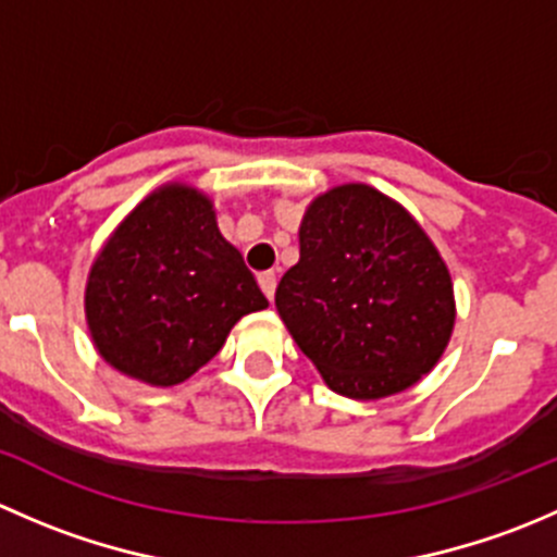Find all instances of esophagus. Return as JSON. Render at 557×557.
I'll list each match as a JSON object with an SVG mask.
<instances>
[{
    "label": "esophagus",
    "instance_id": "34e87169",
    "mask_svg": "<svg viewBox=\"0 0 557 557\" xmlns=\"http://www.w3.org/2000/svg\"><path fill=\"white\" fill-rule=\"evenodd\" d=\"M258 285H261V290L267 294V299L272 301L274 299V288H277V274L261 272V274H258Z\"/></svg>",
    "mask_w": 557,
    "mask_h": 557
}]
</instances>
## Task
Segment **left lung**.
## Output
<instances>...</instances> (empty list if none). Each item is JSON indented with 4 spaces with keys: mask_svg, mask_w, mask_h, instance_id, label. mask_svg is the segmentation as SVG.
I'll list each match as a JSON object with an SVG mask.
<instances>
[{
    "mask_svg": "<svg viewBox=\"0 0 557 557\" xmlns=\"http://www.w3.org/2000/svg\"><path fill=\"white\" fill-rule=\"evenodd\" d=\"M274 305L325 385L361 401L429 374L455 323L440 250L398 201L363 183L336 185L307 207L299 263Z\"/></svg>",
    "mask_w": 557,
    "mask_h": 557,
    "instance_id": "left-lung-1",
    "label": "left lung"
}]
</instances>
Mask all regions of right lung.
<instances>
[{"mask_svg":"<svg viewBox=\"0 0 557 557\" xmlns=\"http://www.w3.org/2000/svg\"><path fill=\"white\" fill-rule=\"evenodd\" d=\"M263 307L245 258L218 232L212 201L183 183L153 190L128 212L86 285L99 356L159 387L188 380L243 314Z\"/></svg>","mask_w":557,"mask_h":557,"instance_id":"1","label":"right lung"}]
</instances>
